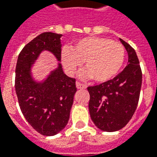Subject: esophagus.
I'll return each mask as SVG.
<instances>
[{"instance_id":"1","label":"esophagus","mask_w":157,"mask_h":157,"mask_svg":"<svg viewBox=\"0 0 157 157\" xmlns=\"http://www.w3.org/2000/svg\"><path fill=\"white\" fill-rule=\"evenodd\" d=\"M75 86H76V87H77L78 89H85V88L87 87V86H86V85L82 84L81 82H76L75 83Z\"/></svg>"}]
</instances>
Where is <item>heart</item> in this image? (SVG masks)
I'll return each mask as SVG.
<instances>
[{
  "label": "heart",
  "mask_w": 157,
  "mask_h": 157,
  "mask_svg": "<svg viewBox=\"0 0 157 157\" xmlns=\"http://www.w3.org/2000/svg\"><path fill=\"white\" fill-rule=\"evenodd\" d=\"M124 56L122 44L101 37L80 38L71 49L64 48L61 52L62 63L69 74H74L84 62L87 70L83 71L82 76L93 78L99 83L114 78L123 66Z\"/></svg>",
  "instance_id": "b5f03b06"
}]
</instances>
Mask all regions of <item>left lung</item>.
<instances>
[{"mask_svg": "<svg viewBox=\"0 0 157 157\" xmlns=\"http://www.w3.org/2000/svg\"><path fill=\"white\" fill-rule=\"evenodd\" d=\"M128 53V64L113 80L88 87L91 119L103 132L122 129L137 109L142 86V71L135 50L119 38Z\"/></svg>", "mask_w": 157, "mask_h": 157, "instance_id": "8db88e82", "label": "left lung"}]
</instances>
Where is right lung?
<instances>
[{"instance_id": "right-lung-1", "label": "right lung", "mask_w": 157, "mask_h": 157, "mask_svg": "<svg viewBox=\"0 0 157 157\" xmlns=\"http://www.w3.org/2000/svg\"><path fill=\"white\" fill-rule=\"evenodd\" d=\"M62 34L44 33L22 49L15 70V92L26 121L38 133L54 136L69 122L76 92L75 80L63 73L61 62ZM44 51L52 53L57 67L41 81L34 78L32 69Z\"/></svg>"}]
</instances>
